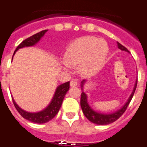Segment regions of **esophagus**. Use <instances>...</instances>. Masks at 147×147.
Instances as JSON below:
<instances>
[{
  "instance_id": "obj_1",
  "label": "esophagus",
  "mask_w": 147,
  "mask_h": 147,
  "mask_svg": "<svg viewBox=\"0 0 147 147\" xmlns=\"http://www.w3.org/2000/svg\"><path fill=\"white\" fill-rule=\"evenodd\" d=\"M70 86H77V80L75 78H72L70 81Z\"/></svg>"
}]
</instances>
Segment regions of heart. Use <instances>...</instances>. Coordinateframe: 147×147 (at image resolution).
I'll return each mask as SVG.
<instances>
[{
    "label": "heart",
    "instance_id": "b5f03b06",
    "mask_svg": "<svg viewBox=\"0 0 147 147\" xmlns=\"http://www.w3.org/2000/svg\"><path fill=\"white\" fill-rule=\"evenodd\" d=\"M109 47L103 39L93 36L80 38L72 42L65 53L66 67L80 64V71L86 76L98 72L104 65Z\"/></svg>",
    "mask_w": 147,
    "mask_h": 147
}]
</instances>
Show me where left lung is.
I'll list each match as a JSON object with an SVG mask.
<instances>
[{
  "instance_id": "obj_1",
  "label": "left lung",
  "mask_w": 147,
  "mask_h": 147,
  "mask_svg": "<svg viewBox=\"0 0 147 147\" xmlns=\"http://www.w3.org/2000/svg\"><path fill=\"white\" fill-rule=\"evenodd\" d=\"M118 47L120 49H121V50H124L127 51V52H129L128 49H127L125 47H123V45H121L120 43H118ZM84 82H85V80H83L82 82H81V88H83V85H84ZM137 83L138 81H136L135 87H134L133 89V92H132V93L131 94V95H130L129 98L128 99V100H127V102L126 103V104H125L121 109H119L118 111L115 112V113H112V114H100V113L95 112L93 109H92L91 107H89V104H88L87 103V97H86V95L84 92H82L81 97V109H82L83 112H84V115L86 116V118H87L89 121H91L92 123L98 125H107L112 123V122H114V121H117V120L124 113L126 109H127V107H128L130 101H131L132 97H133L135 89H136Z\"/></svg>"
}]
</instances>
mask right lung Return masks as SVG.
Here are the masks:
<instances>
[{
    "instance_id": "1",
    "label": "right lung",
    "mask_w": 147,
    "mask_h": 147,
    "mask_svg": "<svg viewBox=\"0 0 147 147\" xmlns=\"http://www.w3.org/2000/svg\"><path fill=\"white\" fill-rule=\"evenodd\" d=\"M47 29L43 30V31L36 33L35 35H32L31 37H29V38L23 40L18 46L15 52H14V54H15V52L18 49H20V48H23V47H31V46L35 45V43H38L40 40V38L47 32ZM69 89V81L58 86V88L56 89L54 97L52 98L50 104L45 109H43V111H40L39 112L32 113V112H26V111L23 110L22 109H20V107L16 104L14 99H12V101H13L14 106L16 108L17 111L19 112V114L22 116L23 118H24L25 119L28 120L29 121H32L33 123H44L52 120L57 115L60 108H61L65 95H66V93L67 92Z\"/></svg>"
}]
</instances>
